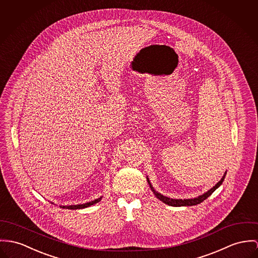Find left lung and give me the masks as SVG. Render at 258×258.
<instances>
[{"label": "left lung", "mask_w": 258, "mask_h": 258, "mask_svg": "<svg viewBox=\"0 0 258 258\" xmlns=\"http://www.w3.org/2000/svg\"><path fill=\"white\" fill-rule=\"evenodd\" d=\"M226 174H227V172H225L224 176L222 177V178L219 180L218 182H217L213 187H211L209 190H207V191H206V192H204L203 195L199 196L198 198H195V199H176L167 198V197H165V196H163V195L159 194L158 191H156V190L154 189V187L152 186V184H151V182H150V180H149L148 177H147V181H148V183H149V186H150L151 190H152V191H153V194L155 195V197H156L157 199H160L162 202H164L165 204H168V205H170V206H175V207H180V206H192V205H197V204L201 203L202 201H204V200L207 199V198H209V197H210V196H211V195H212V194H213V192L218 188L219 186L223 183L224 178L226 177Z\"/></svg>", "instance_id": "left-lung-1"}]
</instances>
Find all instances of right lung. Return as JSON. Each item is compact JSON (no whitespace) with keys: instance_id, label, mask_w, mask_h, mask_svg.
<instances>
[{"instance_id":"1","label":"right lung","mask_w":258,"mask_h":258,"mask_svg":"<svg viewBox=\"0 0 258 258\" xmlns=\"http://www.w3.org/2000/svg\"><path fill=\"white\" fill-rule=\"evenodd\" d=\"M103 197H100L99 199H94L92 201H89V202H86V203H82V204H77V205H59L60 208H63V209H72V210H76V209H83V208H86V207H89L93 204H96L97 202H99L100 200L102 199Z\"/></svg>"}]
</instances>
